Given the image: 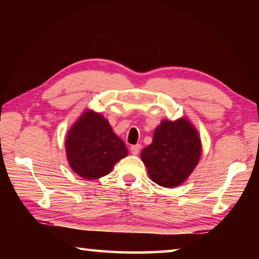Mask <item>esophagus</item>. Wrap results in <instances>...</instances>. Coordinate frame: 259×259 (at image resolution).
Listing matches in <instances>:
<instances>
[{"mask_svg":"<svg viewBox=\"0 0 259 259\" xmlns=\"http://www.w3.org/2000/svg\"><path fill=\"white\" fill-rule=\"evenodd\" d=\"M140 147H142V146H140L139 144H137V145H133V146H131V147H130L131 154H134V155H137L138 153L140 152Z\"/></svg>","mask_w":259,"mask_h":259,"instance_id":"obj_1","label":"esophagus"}]
</instances>
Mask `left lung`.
I'll list each match as a JSON object with an SVG mask.
<instances>
[{
	"mask_svg": "<svg viewBox=\"0 0 259 259\" xmlns=\"http://www.w3.org/2000/svg\"><path fill=\"white\" fill-rule=\"evenodd\" d=\"M201 150L199 134L190 121L163 120L140 157L152 181L170 188L186 181L198 164Z\"/></svg>",
	"mask_w": 259,
	"mask_h": 259,
	"instance_id": "left-lung-1",
	"label": "left lung"
}]
</instances>
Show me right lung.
Returning <instances> with one entry per match:
<instances>
[{"label": "right lung", "instance_id": "right-lung-1", "mask_svg": "<svg viewBox=\"0 0 259 259\" xmlns=\"http://www.w3.org/2000/svg\"><path fill=\"white\" fill-rule=\"evenodd\" d=\"M65 147L69 166L84 179L106 176L117 161L128 155L123 140L94 111H85L69 129Z\"/></svg>", "mask_w": 259, "mask_h": 259}]
</instances>
